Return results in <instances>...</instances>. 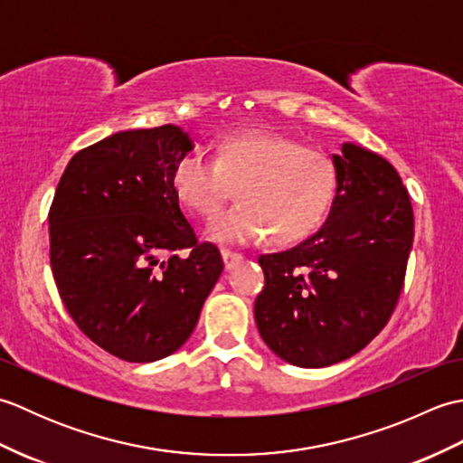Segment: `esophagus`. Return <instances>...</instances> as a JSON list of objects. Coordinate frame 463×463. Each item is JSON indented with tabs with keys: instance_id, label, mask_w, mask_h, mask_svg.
I'll list each match as a JSON object with an SVG mask.
<instances>
[{
	"instance_id": "1",
	"label": "esophagus",
	"mask_w": 463,
	"mask_h": 463,
	"mask_svg": "<svg viewBox=\"0 0 463 463\" xmlns=\"http://www.w3.org/2000/svg\"><path fill=\"white\" fill-rule=\"evenodd\" d=\"M242 254L239 252H231V250H222V260H224V269L226 270H232L237 264L242 262Z\"/></svg>"
}]
</instances>
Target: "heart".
<instances>
[{
	"label": "heart",
	"mask_w": 463,
	"mask_h": 463,
	"mask_svg": "<svg viewBox=\"0 0 463 463\" xmlns=\"http://www.w3.org/2000/svg\"><path fill=\"white\" fill-rule=\"evenodd\" d=\"M334 183L328 155L267 131L221 141L214 161L201 151L186 153L173 169L175 193L206 219L239 184L241 203L206 226V237L229 247L262 241L270 232L279 244L307 239L328 211Z\"/></svg>",
	"instance_id": "obj_1"
}]
</instances>
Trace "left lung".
Returning a JSON list of instances; mask_svg holds the SVG:
<instances>
[{
    "label": "left lung",
    "mask_w": 463,
    "mask_h": 463,
    "mask_svg": "<svg viewBox=\"0 0 463 463\" xmlns=\"http://www.w3.org/2000/svg\"><path fill=\"white\" fill-rule=\"evenodd\" d=\"M332 165L336 194L326 222L294 249L259 259L257 328L279 358L300 368L346 360L386 326L414 242V213L394 166L354 143Z\"/></svg>",
    "instance_id": "8db88e82"
}]
</instances>
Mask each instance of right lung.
<instances>
[{
  "mask_svg": "<svg viewBox=\"0 0 463 463\" xmlns=\"http://www.w3.org/2000/svg\"><path fill=\"white\" fill-rule=\"evenodd\" d=\"M193 149L176 125L105 137L73 155L49 209L59 297L87 338L127 362L179 350L222 272L173 186Z\"/></svg>",
  "mask_w": 463,
  "mask_h": 463,
  "instance_id": "right-lung-1",
  "label": "right lung"
}]
</instances>
